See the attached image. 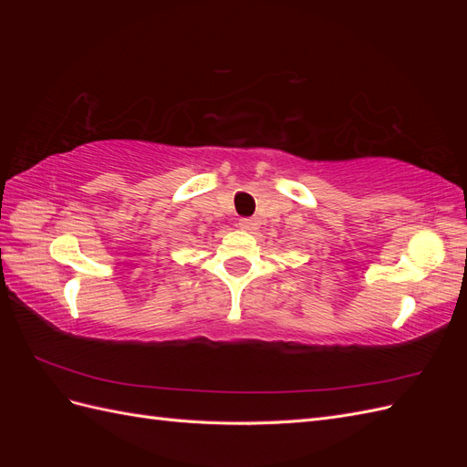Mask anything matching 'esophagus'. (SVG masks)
Listing matches in <instances>:
<instances>
[{
  "label": "esophagus",
  "instance_id": "esophagus-1",
  "mask_svg": "<svg viewBox=\"0 0 467 467\" xmlns=\"http://www.w3.org/2000/svg\"><path fill=\"white\" fill-rule=\"evenodd\" d=\"M239 228L245 232H255L259 228V220L257 218H242L239 220Z\"/></svg>",
  "mask_w": 467,
  "mask_h": 467
}]
</instances>
